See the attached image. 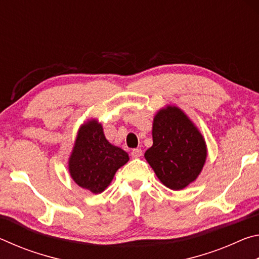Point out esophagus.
Masks as SVG:
<instances>
[{"mask_svg":"<svg viewBox=\"0 0 259 259\" xmlns=\"http://www.w3.org/2000/svg\"><path fill=\"white\" fill-rule=\"evenodd\" d=\"M143 155V151L140 150V148H134L133 151H131V156L134 157V159H138Z\"/></svg>","mask_w":259,"mask_h":259,"instance_id":"esophagus-1","label":"esophagus"}]
</instances>
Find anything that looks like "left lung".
I'll use <instances>...</instances> for the list:
<instances>
[{
    "mask_svg": "<svg viewBox=\"0 0 259 259\" xmlns=\"http://www.w3.org/2000/svg\"><path fill=\"white\" fill-rule=\"evenodd\" d=\"M152 136L153 145L145 152V159L160 182L174 191L194 182L207 159V145L186 114L176 106L160 109Z\"/></svg>",
    "mask_w": 259,
    "mask_h": 259,
    "instance_id": "left-lung-1",
    "label": "left lung"
}]
</instances>
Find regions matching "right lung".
I'll use <instances>...</instances> for the list:
<instances>
[{"label": "right lung", "instance_id": "add662e5", "mask_svg": "<svg viewBox=\"0 0 259 259\" xmlns=\"http://www.w3.org/2000/svg\"><path fill=\"white\" fill-rule=\"evenodd\" d=\"M129 161L128 153L112 145L97 120L80 126L69 156L68 170L78 186L98 194L106 190L117 169Z\"/></svg>", "mask_w": 259, "mask_h": 259}]
</instances>
